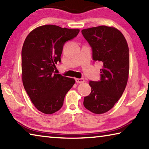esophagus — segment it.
Returning a JSON list of instances; mask_svg holds the SVG:
<instances>
[{"label": "esophagus", "mask_w": 149, "mask_h": 149, "mask_svg": "<svg viewBox=\"0 0 149 149\" xmlns=\"http://www.w3.org/2000/svg\"><path fill=\"white\" fill-rule=\"evenodd\" d=\"M75 81L77 84H82V83L85 82V79H83V78H76L75 79Z\"/></svg>", "instance_id": "esophagus-1"}]
</instances>
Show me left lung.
Segmentation results:
<instances>
[{
	"label": "left lung",
	"mask_w": 149,
	"mask_h": 149,
	"mask_svg": "<svg viewBox=\"0 0 149 149\" xmlns=\"http://www.w3.org/2000/svg\"><path fill=\"white\" fill-rule=\"evenodd\" d=\"M81 33L92 47L93 60L103 65L100 81H89L91 92L84 98V105L94 114H104L114 107L127 85L129 47L122 32L114 27H90Z\"/></svg>",
	"instance_id": "left-lung-1"
}]
</instances>
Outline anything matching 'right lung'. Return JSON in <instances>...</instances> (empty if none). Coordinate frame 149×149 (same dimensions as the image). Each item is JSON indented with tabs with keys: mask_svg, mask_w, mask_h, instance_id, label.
<instances>
[{
	"mask_svg": "<svg viewBox=\"0 0 149 149\" xmlns=\"http://www.w3.org/2000/svg\"><path fill=\"white\" fill-rule=\"evenodd\" d=\"M79 29L54 25L37 27L25 39L22 50V78L25 90L37 110L51 114L62 108L74 78L56 74L63 46L79 33Z\"/></svg>",
	"mask_w": 149,
	"mask_h": 149,
	"instance_id": "add662e5",
	"label": "right lung"
}]
</instances>
